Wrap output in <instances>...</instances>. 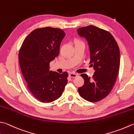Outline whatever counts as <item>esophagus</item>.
I'll return each mask as SVG.
<instances>
[{
	"label": "esophagus",
	"mask_w": 134,
	"mask_h": 134,
	"mask_svg": "<svg viewBox=\"0 0 134 134\" xmlns=\"http://www.w3.org/2000/svg\"><path fill=\"white\" fill-rule=\"evenodd\" d=\"M69 75H70V77H72V78L77 77V75H78V74H76V73H75V72H70Z\"/></svg>",
	"instance_id": "1"
}]
</instances>
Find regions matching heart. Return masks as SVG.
I'll return each mask as SVG.
<instances>
[{"label":"heart","mask_w":134,"mask_h":134,"mask_svg":"<svg viewBox=\"0 0 134 134\" xmlns=\"http://www.w3.org/2000/svg\"><path fill=\"white\" fill-rule=\"evenodd\" d=\"M79 43H83L80 40H77L75 41V44H79Z\"/></svg>","instance_id":"1"}]
</instances>
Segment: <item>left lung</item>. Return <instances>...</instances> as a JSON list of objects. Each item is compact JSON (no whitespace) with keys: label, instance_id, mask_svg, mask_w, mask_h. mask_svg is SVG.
Masks as SVG:
<instances>
[{"label":"left lung","instance_id":"1","mask_svg":"<svg viewBox=\"0 0 134 134\" xmlns=\"http://www.w3.org/2000/svg\"><path fill=\"white\" fill-rule=\"evenodd\" d=\"M78 34L88 41L91 65L95 70L92 77L81 74L84 84L78 88L82 98L91 102L102 100L109 95L119 74L120 49L109 32L93 25L80 28Z\"/></svg>","mask_w":134,"mask_h":134}]
</instances>
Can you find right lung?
<instances>
[{
    "mask_svg": "<svg viewBox=\"0 0 134 134\" xmlns=\"http://www.w3.org/2000/svg\"><path fill=\"white\" fill-rule=\"evenodd\" d=\"M65 34L59 28L44 27L32 31L24 39L18 57L27 88L38 100L49 103L59 99L67 83L68 73L50 71L49 63L59 56Z\"/></svg>",
    "mask_w": 134,
    "mask_h": 134,
    "instance_id": "1",
    "label": "right lung"
}]
</instances>
